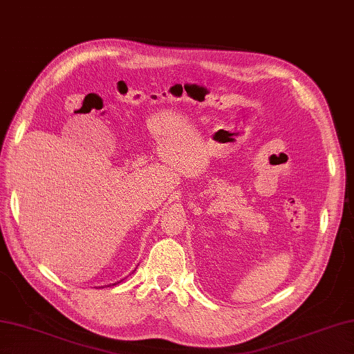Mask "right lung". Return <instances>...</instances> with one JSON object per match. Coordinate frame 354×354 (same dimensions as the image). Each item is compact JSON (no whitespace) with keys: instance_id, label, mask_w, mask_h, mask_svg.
Segmentation results:
<instances>
[{"instance_id":"1","label":"right lung","mask_w":354,"mask_h":354,"mask_svg":"<svg viewBox=\"0 0 354 354\" xmlns=\"http://www.w3.org/2000/svg\"><path fill=\"white\" fill-rule=\"evenodd\" d=\"M114 285H115V283H114Z\"/></svg>"}]
</instances>
